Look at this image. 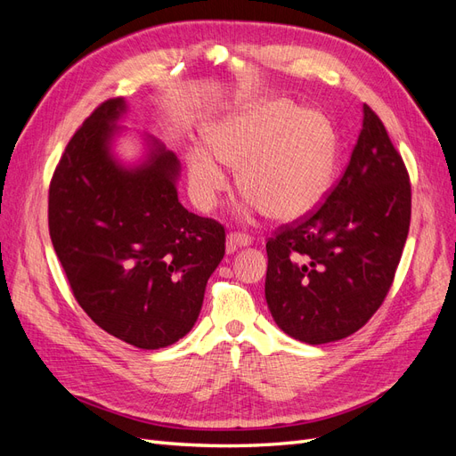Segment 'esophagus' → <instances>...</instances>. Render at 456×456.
I'll list each match as a JSON object with an SVG mask.
<instances>
[{"mask_svg":"<svg viewBox=\"0 0 456 456\" xmlns=\"http://www.w3.org/2000/svg\"><path fill=\"white\" fill-rule=\"evenodd\" d=\"M251 245V238L247 233H240V232H232L230 236L226 238V249L228 253L241 249V247H249Z\"/></svg>","mask_w":456,"mask_h":456,"instance_id":"1","label":"esophagus"}]
</instances>
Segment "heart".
Masks as SVG:
<instances>
[{"label":"heart","mask_w":456,"mask_h":456,"mask_svg":"<svg viewBox=\"0 0 456 456\" xmlns=\"http://www.w3.org/2000/svg\"><path fill=\"white\" fill-rule=\"evenodd\" d=\"M205 144L184 151L190 198L211 211L228 188L224 165L238 169L247 211L281 223L312 213L329 194L338 141L333 121L289 99L247 102L205 126Z\"/></svg>","instance_id":"obj_1"}]
</instances>
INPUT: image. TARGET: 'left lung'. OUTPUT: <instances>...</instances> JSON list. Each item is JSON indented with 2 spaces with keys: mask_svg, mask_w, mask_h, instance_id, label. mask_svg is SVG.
<instances>
[{
  "mask_svg": "<svg viewBox=\"0 0 456 456\" xmlns=\"http://www.w3.org/2000/svg\"><path fill=\"white\" fill-rule=\"evenodd\" d=\"M409 223L403 159L365 104L338 184L314 215L266 243L265 293L273 322L312 346L362 329L390 291Z\"/></svg>",
  "mask_w": 456,
  "mask_h": 456,
  "instance_id": "1",
  "label": "left lung"
}]
</instances>
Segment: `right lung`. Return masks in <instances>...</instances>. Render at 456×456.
I'll return each instance as SVG.
<instances>
[{
	"instance_id": "obj_1",
	"label": "right lung",
	"mask_w": 456,
	"mask_h": 456,
	"mask_svg": "<svg viewBox=\"0 0 456 456\" xmlns=\"http://www.w3.org/2000/svg\"><path fill=\"white\" fill-rule=\"evenodd\" d=\"M126 114V99L106 101L68 142L49 186V233L91 320L136 348L158 350L198 322L226 236L178 201L181 161L171 150L141 134L139 161L114 154Z\"/></svg>"
}]
</instances>
